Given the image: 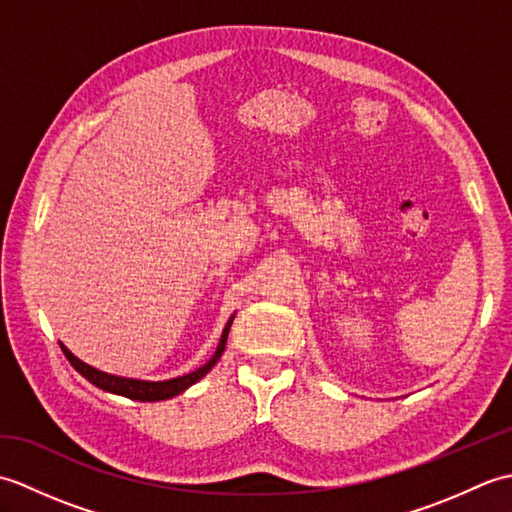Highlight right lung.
I'll return each instance as SVG.
<instances>
[{
    "instance_id": "1",
    "label": "right lung",
    "mask_w": 512,
    "mask_h": 512,
    "mask_svg": "<svg viewBox=\"0 0 512 512\" xmlns=\"http://www.w3.org/2000/svg\"><path fill=\"white\" fill-rule=\"evenodd\" d=\"M235 314H231V319L226 321L222 336H220V343H217L213 356L206 361L204 365H200L198 369H193V372L178 376V378H169V380H140V378H127V376H116V374H107L101 372V369H96L88 363H83L81 358H76L68 347L63 343L61 350L68 358L70 365L79 372L85 380H90L94 387H99L103 391H110V394L116 396H125L129 400H138V402H158V400H169L173 396H180L182 391H187L191 385L198 383L206 374L211 372V369L220 361L222 354H224V347H226V339H228V332H231V325H233Z\"/></svg>"
}]
</instances>
